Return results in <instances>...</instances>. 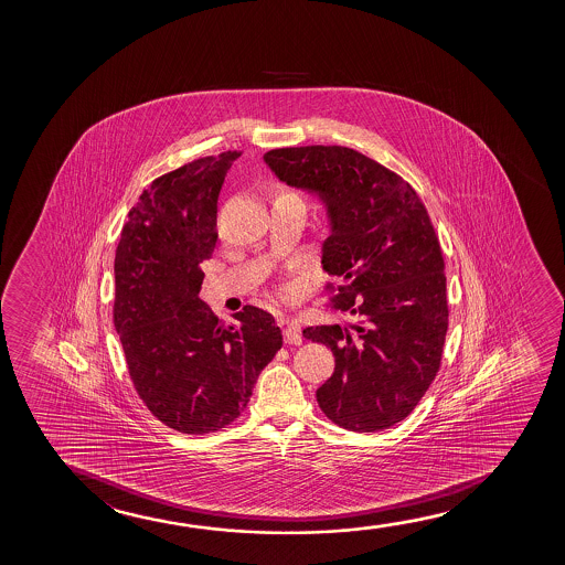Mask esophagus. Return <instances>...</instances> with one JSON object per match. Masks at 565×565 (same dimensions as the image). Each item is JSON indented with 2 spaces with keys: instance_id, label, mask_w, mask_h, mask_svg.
Instances as JSON below:
<instances>
[{
  "instance_id": "1",
  "label": "esophagus",
  "mask_w": 565,
  "mask_h": 565,
  "mask_svg": "<svg viewBox=\"0 0 565 565\" xmlns=\"http://www.w3.org/2000/svg\"><path fill=\"white\" fill-rule=\"evenodd\" d=\"M284 340H286V343H289V345H301V328L294 324V322H287L286 330H284Z\"/></svg>"
}]
</instances>
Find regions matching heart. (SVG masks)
Segmentation results:
<instances>
[{
	"label": "heart",
	"instance_id": "heart-1",
	"mask_svg": "<svg viewBox=\"0 0 565 565\" xmlns=\"http://www.w3.org/2000/svg\"><path fill=\"white\" fill-rule=\"evenodd\" d=\"M281 199H299V196H297L295 193H291V191H287V189H281V186L271 189V202L281 201Z\"/></svg>",
	"mask_w": 565,
	"mask_h": 565
}]
</instances>
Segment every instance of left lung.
<instances>
[{
  "mask_svg": "<svg viewBox=\"0 0 565 565\" xmlns=\"http://www.w3.org/2000/svg\"><path fill=\"white\" fill-rule=\"evenodd\" d=\"M264 162L279 181L317 193L332 225L322 266L340 284L326 289H338L330 307L351 322L302 330L335 356L317 390L320 409L353 433L402 423L440 371L448 332L444 256L425 204L353 148H276Z\"/></svg>",
  "mask_w": 565,
  "mask_h": 565,
  "instance_id": "8db88e82",
  "label": "left lung"
}]
</instances>
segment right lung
<instances>
[{"label":"right lung","instance_id":"obj_1","mask_svg":"<svg viewBox=\"0 0 565 565\" xmlns=\"http://www.w3.org/2000/svg\"><path fill=\"white\" fill-rule=\"evenodd\" d=\"M239 156H206L154 179L117 245L114 324L132 386L181 434L232 425L281 348L270 312L247 305L225 324L199 299L202 263L216 247L217 194Z\"/></svg>","mask_w":565,"mask_h":565}]
</instances>
